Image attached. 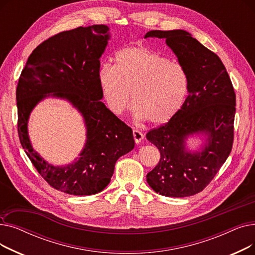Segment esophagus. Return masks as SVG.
<instances>
[{
  "mask_svg": "<svg viewBox=\"0 0 255 255\" xmlns=\"http://www.w3.org/2000/svg\"><path fill=\"white\" fill-rule=\"evenodd\" d=\"M133 137H134V140L136 143H139L143 139V134L139 130L133 129Z\"/></svg>",
  "mask_w": 255,
  "mask_h": 255,
  "instance_id": "esophagus-1",
  "label": "esophagus"
}]
</instances>
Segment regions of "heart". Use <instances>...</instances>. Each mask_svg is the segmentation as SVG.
Here are the masks:
<instances>
[{
  "mask_svg": "<svg viewBox=\"0 0 255 255\" xmlns=\"http://www.w3.org/2000/svg\"><path fill=\"white\" fill-rule=\"evenodd\" d=\"M98 82L109 109L122 114L131 101L139 120L163 124L175 116L185 100L188 80L183 67L154 50L134 46L120 50L116 65L104 63Z\"/></svg>",
  "mask_w": 255,
  "mask_h": 255,
  "instance_id": "heart-1",
  "label": "heart"
}]
</instances>
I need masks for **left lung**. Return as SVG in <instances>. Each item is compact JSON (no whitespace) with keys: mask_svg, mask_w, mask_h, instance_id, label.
Wrapping results in <instances>:
<instances>
[{"mask_svg":"<svg viewBox=\"0 0 255 255\" xmlns=\"http://www.w3.org/2000/svg\"><path fill=\"white\" fill-rule=\"evenodd\" d=\"M165 39L188 80V96L167 123L146 133L160 161L146 175L151 188L169 197L203 191L230 156L234 142L236 94L219 57L184 30L150 31L144 38ZM193 134L206 137L195 152L185 149Z\"/></svg>","mask_w":255,"mask_h":255,"instance_id":"8db88e82","label":"left lung"}]
</instances>
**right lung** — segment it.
Returning a JSON list of instances; mask_svg holds the SVG:
<instances>
[{"instance_id":"obj_1","label":"right lung","mask_w":255,"mask_h":255,"mask_svg":"<svg viewBox=\"0 0 255 255\" xmlns=\"http://www.w3.org/2000/svg\"><path fill=\"white\" fill-rule=\"evenodd\" d=\"M104 24L64 31L39 44L30 55L16 88L18 136L37 171L51 187L72 195H92L110 184L117 160L134 148L132 129L101 99L100 57L109 41ZM51 96L69 101L82 114L87 140L78 160L49 165L33 149L27 121L33 107Z\"/></svg>"}]
</instances>
